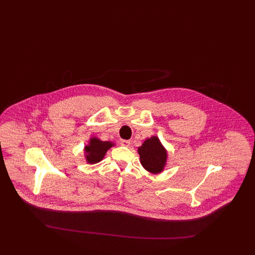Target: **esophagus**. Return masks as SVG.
Here are the masks:
<instances>
[{
	"label": "esophagus",
	"mask_w": 255,
	"mask_h": 255,
	"mask_svg": "<svg viewBox=\"0 0 255 255\" xmlns=\"http://www.w3.org/2000/svg\"><path fill=\"white\" fill-rule=\"evenodd\" d=\"M120 143H121L122 146H126V147H128V146H130V144H131V142H130L129 140H125V139H122V140L120 141Z\"/></svg>",
	"instance_id": "1"
}]
</instances>
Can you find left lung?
<instances>
[{
	"instance_id": "obj_1",
	"label": "left lung",
	"mask_w": 255,
	"mask_h": 255,
	"mask_svg": "<svg viewBox=\"0 0 255 255\" xmlns=\"http://www.w3.org/2000/svg\"><path fill=\"white\" fill-rule=\"evenodd\" d=\"M137 151L140 163L147 171L158 174L163 170L167 153L157 136L147 138L142 145L138 147Z\"/></svg>"
}]
</instances>
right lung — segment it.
<instances>
[{
  "label": "right lung",
  "mask_w": 255,
  "mask_h": 255,
  "mask_svg": "<svg viewBox=\"0 0 255 255\" xmlns=\"http://www.w3.org/2000/svg\"><path fill=\"white\" fill-rule=\"evenodd\" d=\"M113 145L111 141H102L97 137L91 138L89 145L85 147L87 161L92 164L99 162Z\"/></svg>",
  "instance_id": "1"
}]
</instances>
